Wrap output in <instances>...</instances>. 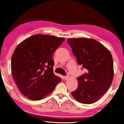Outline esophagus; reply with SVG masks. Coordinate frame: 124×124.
I'll use <instances>...</instances> for the list:
<instances>
[{
    "label": "esophagus",
    "mask_w": 124,
    "mask_h": 124,
    "mask_svg": "<svg viewBox=\"0 0 124 124\" xmlns=\"http://www.w3.org/2000/svg\"><path fill=\"white\" fill-rule=\"evenodd\" d=\"M63 77H64V79L65 80H67V79H68V78H69V76H64Z\"/></svg>",
    "instance_id": "esophagus-1"
}]
</instances>
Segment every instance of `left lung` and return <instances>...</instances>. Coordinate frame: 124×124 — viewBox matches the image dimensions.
<instances>
[{"label":"left lung","instance_id":"1","mask_svg":"<svg viewBox=\"0 0 124 124\" xmlns=\"http://www.w3.org/2000/svg\"><path fill=\"white\" fill-rule=\"evenodd\" d=\"M67 42L78 64L86 69L77 78L78 88L72 95L79 103L93 104L108 90L112 82V55L105 46L93 39L69 38Z\"/></svg>","mask_w":124,"mask_h":124}]
</instances>
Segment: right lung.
Returning <instances> with one entry per match:
<instances>
[{"instance_id":"right-lung-1","label":"right lung","mask_w":124,"mask_h":124,"mask_svg":"<svg viewBox=\"0 0 124 124\" xmlns=\"http://www.w3.org/2000/svg\"><path fill=\"white\" fill-rule=\"evenodd\" d=\"M64 41V38L39 34L26 39L16 47L12 56L11 71L23 95L31 100H41L61 81L54 74L52 56Z\"/></svg>"}]
</instances>
